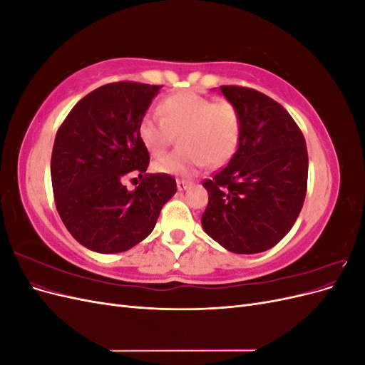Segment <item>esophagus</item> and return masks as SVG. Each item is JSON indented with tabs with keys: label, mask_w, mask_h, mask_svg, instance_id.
<instances>
[{
	"label": "esophagus",
	"mask_w": 365,
	"mask_h": 365,
	"mask_svg": "<svg viewBox=\"0 0 365 365\" xmlns=\"http://www.w3.org/2000/svg\"><path fill=\"white\" fill-rule=\"evenodd\" d=\"M189 182L187 181H184V180H176V187H178V190L180 192H182V190H185V189H189Z\"/></svg>",
	"instance_id": "esophagus-1"
}]
</instances>
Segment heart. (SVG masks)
<instances>
[{"label":"heart","mask_w":365,"mask_h":365,"mask_svg":"<svg viewBox=\"0 0 365 365\" xmlns=\"http://www.w3.org/2000/svg\"><path fill=\"white\" fill-rule=\"evenodd\" d=\"M160 113L140 118L138 135L152 155L170 146L180 134V149L153 163L158 173L189 178L205 163L217 168L236 153L242 137V114L228 101L216 102L196 93H176L163 98Z\"/></svg>","instance_id":"1"}]
</instances>
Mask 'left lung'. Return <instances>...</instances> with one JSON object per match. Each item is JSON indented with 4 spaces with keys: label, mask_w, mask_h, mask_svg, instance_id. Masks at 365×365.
<instances>
[{
    "label": "left lung",
    "mask_w": 365,
    "mask_h": 365,
    "mask_svg": "<svg viewBox=\"0 0 365 365\" xmlns=\"http://www.w3.org/2000/svg\"><path fill=\"white\" fill-rule=\"evenodd\" d=\"M242 114L233 158L202 185L208 204L201 224L219 245L256 254L277 245L302 212L307 189V149L286 109L256 90L220 86Z\"/></svg>",
    "instance_id": "1"
}]
</instances>
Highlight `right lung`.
<instances>
[{
    "mask_svg": "<svg viewBox=\"0 0 365 365\" xmlns=\"http://www.w3.org/2000/svg\"><path fill=\"white\" fill-rule=\"evenodd\" d=\"M160 85L106 83L76 103L58 129L51 184L58 213L88 250L115 254L135 247L155 228L176 193L173 176L146 173L149 152L138 135ZM138 175L129 192L124 181Z\"/></svg>",
    "mask_w": 365,
    "mask_h": 365,
    "instance_id": "1",
    "label": "right lung"
}]
</instances>
